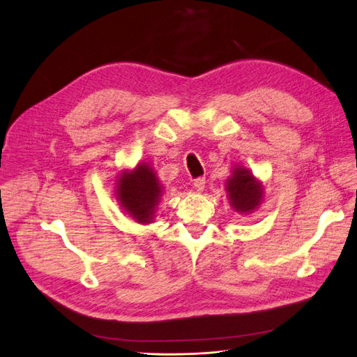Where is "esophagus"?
Masks as SVG:
<instances>
[{
	"label": "esophagus",
	"instance_id": "34e87169",
	"mask_svg": "<svg viewBox=\"0 0 357 357\" xmlns=\"http://www.w3.org/2000/svg\"><path fill=\"white\" fill-rule=\"evenodd\" d=\"M193 188H195V190H198V192H202L204 188H205V178L198 177V178L193 180Z\"/></svg>",
	"mask_w": 357,
	"mask_h": 357
}]
</instances>
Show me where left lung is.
<instances>
[{"mask_svg":"<svg viewBox=\"0 0 357 357\" xmlns=\"http://www.w3.org/2000/svg\"><path fill=\"white\" fill-rule=\"evenodd\" d=\"M225 190L231 207L240 214H252L264 201L262 181L243 165L232 168L231 176L225 181Z\"/></svg>","mask_w":357,"mask_h":357,"instance_id":"left-lung-1","label":"left lung"}]
</instances>
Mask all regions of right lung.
<instances>
[{
  "mask_svg": "<svg viewBox=\"0 0 357 357\" xmlns=\"http://www.w3.org/2000/svg\"><path fill=\"white\" fill-rule=\"evenodd\" d=\"M164 190V185L147 162H138L135 168L123 169L116 178V199L129 218L142 225L153 223Z\"/></svg>",
  "mask_w": 357,
  "mask_h": 357,
  "instance_id": "1",
  "label": "right lung"
}]
</instances>
